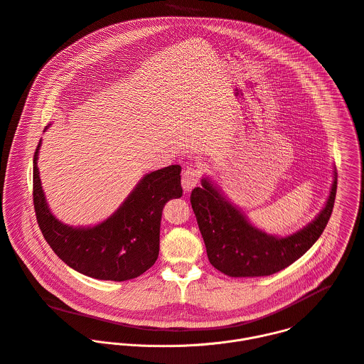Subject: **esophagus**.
Masks as SVG:
<instances>
[{"mask_svg": "<svg viewBox=\"0 0 364 364\" xmlns=\"http://www.w3.org/2000/svg\"><path fill=\"white\" fill-rule=\"evenodd\" d=\"M198 181H200V174L197 170H191V168L186 170L181 177V186H183L184 193L191 191L197 186Z\"/></svg>", "mask_w": 364, "mask_h": 364, "instance_id": "obj_1", "label": "esophagus"}]
</instances>
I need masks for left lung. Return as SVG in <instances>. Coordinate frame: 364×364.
<instances>
[{"instance_id": "8db88e82", "label": "left lung", "mask_w": 364, "mask_h": 364, "mask_svg": "<svg viewBox=\"0 0 364 364\" xmlns=\"http://www.w3.org/2000/svg\"><path fill=\"white\" fill-rule=\"evenodd\" d=\"M201 186L191 191L190 203L211 266L230 277H260L289 267L316 243L333 211L337 174L316 220L282 238L253 227L207 178H203Z\"/></svg>"}]
</instances>
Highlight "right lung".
I'll return each instance as SVG.
<instances>
[{
  "label": "right lung",
  "instance_id": "obj_1",
  "mask_svg": "<svg viewBox=\"0 0 364 364\" xmlns=\"http://www.w3.org/2000/svg\"><path fill=\"white\" fill-rule=\"evenodd\" d=\"M34 153L33 200L40 230L53 252L71 269L98 280L126 282L141 276L157 260L160 223L166 203L181 197L178 164L144 176L127 200L94 227H70L50 211Z\"/></svg>",
  "mask_w": 364,
  "mask_h": 364
}]
</instances>
